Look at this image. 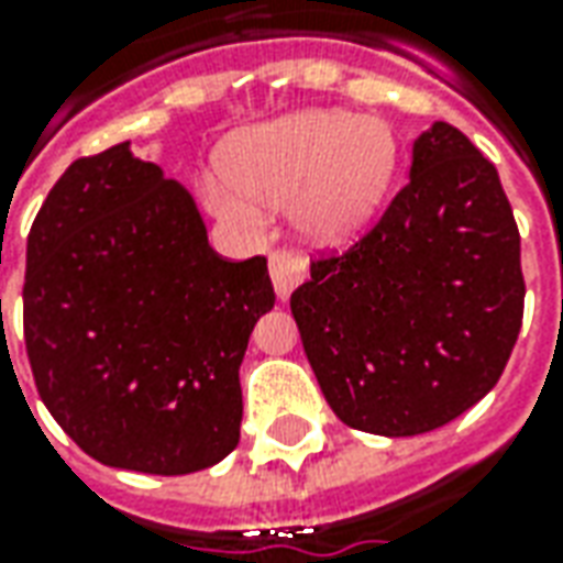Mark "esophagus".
<instances>
[{
	"label": "esophagus",
	"mask_w": 563,
	"mask_h": 563,
	"mask_svg": "<svg viewBox=\"0 0 563 563\" xmlns=\"http://www.w3.org/2000/svg\"><path fill=\"white\" fill-rule=\"evenodd\" d=\"M268 268L274 289H277L280 298H289L307 280V258L298 256L295 250H274Z\"/></svg>",
	"instance_id": "1"
}]
</instances>
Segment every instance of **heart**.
Returning a JSON list of instances; mask_svg holds the SVG:
<instances>
[{"label":"heart","mask_w":563,"mask_h":563,"mask_svg":"<svg viewBox=\"0 0 563 563\" xmlns=\"http://www.w3.org/2000/svg\"><path fill=\"white\" fill-rule=\"evenodd\" d=\"M225 184L205 186L220 220L258 229V205H289L298 229L341 244L365 229L398 168L391 129L374 117L305 111L253 129L222 153Z\"/></svg>","instance_id":"b5f03b06"}]
</instances>
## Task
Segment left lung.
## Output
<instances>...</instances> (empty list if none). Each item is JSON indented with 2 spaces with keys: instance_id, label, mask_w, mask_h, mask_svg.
I'll use <instances>...</instances> for the list:
<instances>
[{
  "instance_id": "8db88e82",
  "label": "left lung",
  "mask_w": 563,
  "mask_h": 563,
  "mask_svg": "<svg viewBox=\"0 0 563 563\" xmlns=\"http://www.w3.org/2000/svg\"><path fill=\"white\" fill-rule=\"evenodd\" d=\"M525 313L519 225L497 168L449 123L413 144L410 180L292 292L334 416L383 437L459 419L504 374Z\"/></svg>"
}]
</instances>
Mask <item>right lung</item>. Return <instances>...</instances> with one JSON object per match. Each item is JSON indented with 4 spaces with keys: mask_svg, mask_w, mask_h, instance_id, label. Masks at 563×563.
<instances>
[{
    "mask_svg": "<svg viewBox=\"0 0 563 563\" xmlns=\"http://www.w3.org/2000/svg\"><path fill=\"white\" fill-rule=\"evenodd\" d=\"M268 258H222L184 186L129 144L75 159L26 241L23 338L59 428L108 467L180 476L241 440Z\"/></svg>",
    "mask_w": 563,
    "mask_h": 563,
    "instance_id": "1",
    "label": "right lung"
}]
</instances>
